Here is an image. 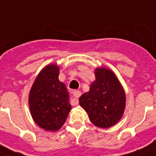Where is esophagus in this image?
Masks as SVG:
<instances>
[{"mask_svg":"<svg viewBox=\"0 0 156 156\" xmlns=\"http://www.w3.org/2000/svg\"><path fill=\"white\" fill-rule=\"evenodd\" d=\"M73 95L74 98H73V100H71V104L73 106H75V105L78 104V98L81 95V91H79V90H74L73 92Z\"/></svg>","mask_w":156,"mask_h":156,"instance_id":"esophagus-1","label":"esophagus"}]
</instances>
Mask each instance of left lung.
Returning a JSON list of instances; mask_svg holds the SVG:
<instances>
[{"label":"left lung","mask_w":156,"mask_h":156,"mask_svg":"<svg viewBox=\"0 0 156 156\" xmlns=\"http://www.w3.org/2000/svg\"><path fill=\"white\" fill-rule=\"evenodd\" d=\"M90 90L79 98V104L95 126L106 129L116 125L126 108V93L112 70L96 68Z\"/></svg>","instance_id":"1"}]
</instances>
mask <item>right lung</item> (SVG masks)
<instances>
[{
    "mask_svg": "<svg viewBox=\"0 0 156 156\" xmlns=\"http://www.w3.org/2000/svg\"><path fill=\"white\" fill-rule=\"evenodd\" d=\"M56 65L45 66L38 74L29 94V107L33 120L48 131H56L66 122L71 105L66 85L58 79Z\"/></svg>",
    "mask_w": 156,
    "mask_h": 156,
    "instance_id": "1",
    "label": "right lung"
}]
</instances>
